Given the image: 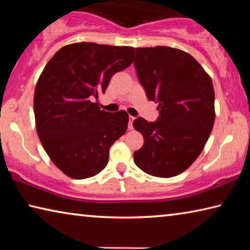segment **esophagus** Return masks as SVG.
I'll return each mask as SVG.
<instances>
[{"label": "esophagus", "mask_w": 250, "mask_h": 250, "mask_svg": "<svg viewBox=\"0 0 250 250\" xmlns=\"http://www.w3.org/2000/svg\"><path fill=\"white\" fill-rule=\"evenodd\" d=\"M135 119L134 117H132V116H130L129 117V129L130 130H132L133 129V125H132V124H133V120Z\"/></svg>", "instance_id": "obj_1"}]
</instances>
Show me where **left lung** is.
Returning <instances> with one entry per match:
<instances>
[{"label":"left lung","instance_id":"1","mask_svg":"<svg viewBox=\"0 0 250 250\" xmlns=\"http://www.w3.org/2000/svg\"><path fill=\"white\" fill-rule=\"evenodd\" d=\"M134 67L160 112L155 122L133 121L145 139L134 163L152 176H176L198 158L213 129V82L192 55L167 46L135 48Z\"/></svg>","mask_w":250,"mask_h":250}]
</instances>
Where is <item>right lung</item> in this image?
Returning a JSON list of instances; mask_svg holds the SVG:
<instances>
[{"mask_svg":"<svg viewBox=\"0 0 250 250\" xmlns=\"http://www.w3.org/2000/svg\"><path fill=\"white\" fill-rule=\"evenodd\" d=\"M133 54L130 46L69 44L49 59L37 80V134L52 162L71 179L103 171L110 147L125 133L128 113L104 111L96 100L113 75L132 64Z\"/></svg>","mask_w":250,"mask_h":250,"instance_id":"obj_1","label":"right lung"}]
</instances>
